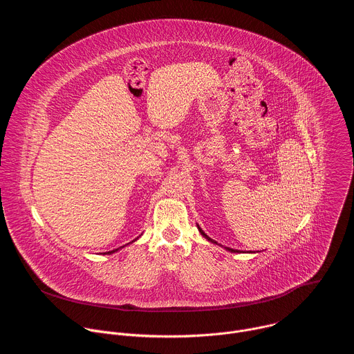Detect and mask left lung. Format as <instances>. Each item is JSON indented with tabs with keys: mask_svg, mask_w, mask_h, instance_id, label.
Listing matches in <instances>:
<instances>
[{
	"mask_svg": "<svg viewBox=\"0 0 354 354\" xmlns=\"http://www.w3.org/2000/svg\"><path fill=\"white\" fill-rule=\"evenodd\" d=\"M197 228H198L200 234H201V235H203V236H205V238H206L207 241H210V242H213V243H217V242H216V241H213V239H212L210 236H207V235L205 234V231H203V230H201V228H200L198 225H197ZM225 249H227V250H230V252H239V250H236V249H231V248H225Z\"/></svg>",
	"mask_w": 354,
	"mask_h": 354,
	"instance_id": "obj_1",
	"label": "left lung"
}]
</instances>
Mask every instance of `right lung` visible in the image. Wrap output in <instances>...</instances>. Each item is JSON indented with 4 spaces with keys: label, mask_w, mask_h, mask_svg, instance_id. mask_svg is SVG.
<instances>
[{
    "label": "right lung",
    "mask_w": 354,
    "mask_h": 354,
    "mask_svg": "<svg viewBox=\"0 0 354 354\" xmlns=\"http://www.w3.org/2000/svg\"><path fill=\"white\" fill-rule=\"evenodd\" d=\"M136 239H137V238H136ZM136 239H134V241H136ZM120 248H123V246H120ZM120 248H118V249H113V250H111V252H108V254H113V252H116V250H119V249H120Z\"/></svg>",
    "instance_id": "right-lung-1"
}]
</instances>
